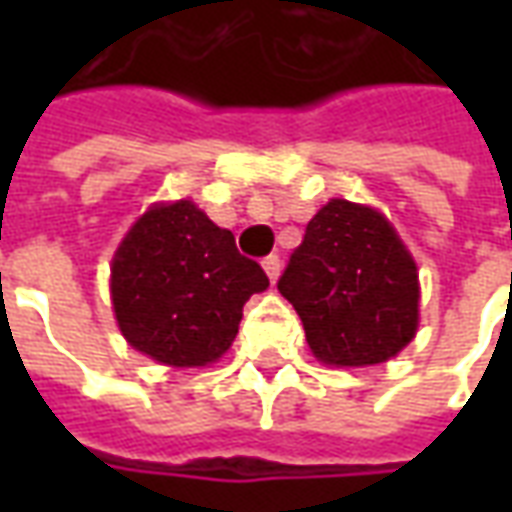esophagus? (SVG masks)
<instances>
[{"instance_id":"esophagus-1","label":"esophagus","mask_w":512,"mask_h":512,"mask_svg":"<svg viewBox=\"0 0 512 512\" xmlns=\"http://www.w3.org/2000/svg\"><path fill=\"white\" fill-rule=\"evenodd\" d=\"M263 271H266V277L271 279V285L279 279V271H282V263H279L277 255H268L266 260H263Z\"/></svg>"}]
</instances>
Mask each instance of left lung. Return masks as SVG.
Here are the masks:
<instances>
[{
    "label": "left lung",
    "instance_id": "left-lung-1",
    "mask_svg": "<svg viewBox=\"0 0 512 512\" xmlns=\"http://www.w3.org/2000/svg\"><path fill=\"white\" fill-rule=\"evenodd\" d=\"M312 356L332 367L389 362L419 329V268L373 205L332 197L279 279Z\"/></svg>",
    "mask_w": 512,
    "mask_h": 512
}]
</instances>
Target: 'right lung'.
Wrapping results in <instances>:
<instances>
[{
    "label": "right lung",
    "instance_id": "add662e5",
    "mask_svg": "<svg viewBox=\"0 0 512 512\" xmlns=\"http://www.w3.org/2000/svg\"><path fill=\"white\" fill-rule=\"evenodd\" d=\"M268 277L191 200L153 202L112 255L109 296L126 343L167 367L219 362Z\"/></svg>",
    "mask_w": 512,
    "mask_h": 512
}]
</instances>
